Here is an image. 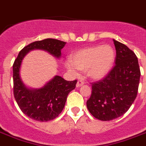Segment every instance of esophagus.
Segmentation results:
<instances>
[{
	"mask_svg": "<svg viewBox=\"0 0 146 146\" xmlns=\"http://www.w3.org/2000/svg\"><path fill=\"white\" fill-rule=\"evenodd\" d=\"M83 84H84V81H82V80H78L77 83H76V87H80Z\"/></svg>",
	"mask_w": 146,
	"mask_h": 146,
	"instance_id": "34e87169",
	"label": "esophagus"
}]
</instances>
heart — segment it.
Masks as SVG:
<instances>
[{"label":"heart","instance_id":"heart-1","mask_svg":"<svg viewBox=\"0 0 146 146\" xmlns=\"http://www.w3.org/2000/svg\"><path fill=\"white\" fill-rule=\"evenodd\" d=\"M115 60V51L111 45L104 44L81 49L71 56L66 66L71 73L86 70L89 77L100 80L111 70Z\"/></svg>","mask_w":146,"mask_h":146}]
</instances>
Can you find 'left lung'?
<instances>
[{
	"mask_svg": "<svg viewBox=\"0 0 146 146\" xmlns=\"http://www.w3.org/2000/svg\"><path fill=\"white\" fill-rule=\"evenodd\" d=\"M115 65L102 80L92 83V95L87 108L92 115L108 121L127 112L138 92L140 69L135 53L127 45L113 39Z\"/></svg>",
	"mask_w": 146,
	"mask_h": 146,
	"instance_id": "obj_1",
	"label": "left lung"
}]
</instances>
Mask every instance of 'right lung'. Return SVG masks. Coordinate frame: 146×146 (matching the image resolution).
I'll return each mask as SVG.
<instances>
[{"label": "right lung", "instance_id": "obj_1", "mask_svg": "<svg viewBox=\"0 0 146 146\" xmlns=\"http://www.w3.org/2000/svg\"><path fill=\"white\" fill-rule=\"evenodd\" d=\"M65 44V42L54 38L36 41L24 47L15 60L13 65V95L23 113L31 119L44 122L57 117L64 109L68 94L75 89L77 80L66 81L60 76H55L41 89H29L19 76L23 59L34 49L46 50L59 58Z\"/></svg>", "mask_w": 146, "mask_h": 146}]
</instances>
